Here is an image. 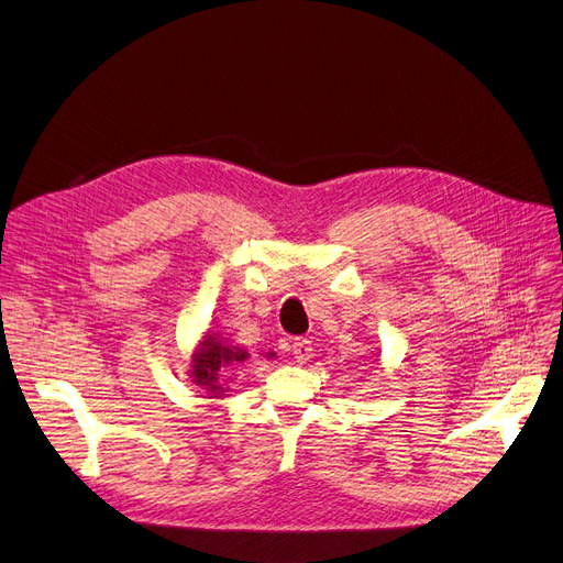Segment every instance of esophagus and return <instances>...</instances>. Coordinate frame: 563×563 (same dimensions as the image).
I'll use <instances>...</instances> for the list:
<instances>
[{
	"instance_id": "1",
	"label": "esophagus",
	"mask_w": 563,
	"mask_h": 563,
	"mask_svg": "<svg viewBox=\"0 0 563 563\" xmlns=\"http://www.w3.org/2000/svg\"><path fill=\"white\" fill-rule=\"evenodd\" d=\"M291 356L297 358V363L299 365H303V363H308L312 356H314V349H312V342L310 340H306V338H299V340H294V344H291Z\"/></svg>"
}]
</instances>
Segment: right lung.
<instances>
[{
  "instance_id": "add662e5",
  "label": "right lung",
  "mask_w": 563,
  "mask_h": 563,
  "mask_svg": "<svg viewBox=\"0 0 563 563\" xmlns=\"http://www.w3.org/2000/svg\"><path fill=\"white\" fill-rule=\"evenodd\" d=\"M266 356L272 358L274 353H266ZM246 358L249 351L244 346L228 344L217 333H205L189 358V378L194 386L210 395V399L221 397L225 393L223 383L230 378L228 372Z\"/></svg>"
}]
</instances>
